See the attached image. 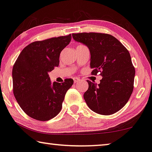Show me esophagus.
<instances>
[{
	"label": "esophagus",
	"mask_w": 152,
	"mask_h": 152,
	"mask_svg": "<svg viewBox=\"0 0 152 152\" xmlns=\"http://www.w3.org/2000/svg\"><path fill=\"white\" fill-rule=\"evenodd\" d=\"M80 79L78 78H74V83H77L80 82Z\"/></svg>",
	"instance_id": "34e87169"
}]
</instances>
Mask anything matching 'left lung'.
<instances>
[{"label":"left lung","instance_id":"1","mask_svg":"<svg viewBox=\"0 0 152 152\" xmlns=\"http://www.w3.org/2000/svg\"><path fill=\"white\" fill-rule=\"evenodd\" d=\"M76 42L89 48L92 75L102 76L100 83L87 80L84 94L88 106L95 113L109 115L121 109L134 89L135 69L126 48L113 35L100 33H73Z\"/></svg>","mask_w":152,"mask_h":152}]
</instances>
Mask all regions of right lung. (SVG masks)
Masks as SVG:
<instances>
[{
  "label": "right lung",
  "mask_w": 152,
  "mask_h": 152,
  "mask_svg": "<svg viewBox=\"0 0 152 152\" xmlns=\"http://www.w3.org/2000/svg\"><path fill=\"white\" fill-rule=\"evenodd\" d=\"M71 34L31 43L22 50L12 69L13 91L29 117L48 121L61 111L73 79L52 84L48 72L59 65L60 53L69 44Z\"/></svg>",
  "instance_id": "add662e5"
}]
</instances>
